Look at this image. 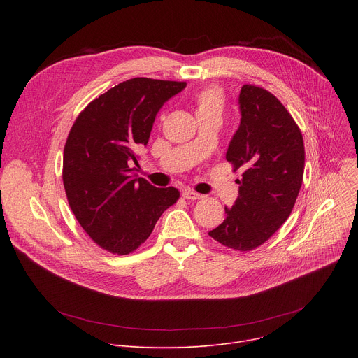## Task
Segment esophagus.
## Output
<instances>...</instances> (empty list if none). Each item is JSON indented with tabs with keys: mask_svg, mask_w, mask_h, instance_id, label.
Returning <instances> with one entry per match:
<instances>
[{
	"mask_svg": "<svg viewBox=\"0 0 358 358\" xmlns=\"http://www.w3.org/2000/svg\"><path fill=\"white\" fill-rule=\"evenodd\" d=\"M182 197L187 199V200H199L203 196L196 193V192H193V190H190V189H185V190H182Z\"/></svg>",
	"mask_w": 358,
	"mask_h": 358,
	"instance_id": "1",
	"label": "esophagus"
}]
</instances>
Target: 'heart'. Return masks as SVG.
I'll list each match as a JSON object with an SVG mask.
<instances>
[{"label":"heart","mask_w":358,"mask_h":358,"mask_svg":"<svg viewBox=\"0 0 358 358\" xmlns=\"http://www.w3.org/2000/svg\"><path fill=\"white\" fill-rule=\"evenodd\" d=\"M223 101L220 94L216 90H204L196 97V115L204 113H222Z\"/></svg>","instance_id":"1"}]
</instances>
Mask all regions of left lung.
Masks as SVG:
<instances>
[{"instance_id": "8db88e82", "label": "left lung", "mask_w": 358, "mask_h": 358, "mask_svg": "<svg viewBox=\"0 0 358 358\" xmlns=\"http://www.w3.org/2000/svg\"><path fill=\"white\" fill-rule=\"evenodd\" d=\"M241 122L227 159L243 174L238 197L209 235L222 245L251 251L290 216L302 187L305 145L290 113L271 92L245 84L238 97Z\"/></svg>"}]
</instances>
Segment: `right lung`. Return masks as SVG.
Segmentation results:
<instances>
[{"label":"right lung","mask_w":358,"mask_h":358,"mask_svg":"<svg viewBox=\"0 0 358 358\" xmlns=\"http://www.w3.org/2000/svg\"><path fill=\"white\" fill-rule=\"evenodd\" d=\"M185 83L131 78L92 100L75 120L64 149V187L83 229L113 254L135 251L180 192L130 168L146 146L161 107Z\"/></svg>","instance_id":"obj_1"}]
</instances>
